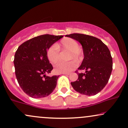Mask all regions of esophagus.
<instances>
[{
  "instance_id": "1",
  "label": "esophagus",
  "mask_w": 128,
  "mask_h": 128,
  "mask_svg": "<svg viewBox=\"0 0 128 128\" xmlns=\"http://www.w3.org/2000/svg\"><path fill=\"white\" fill-rule=\"evenodd\" d=\"M63 74H66V75H69L70 74V73H62Z\"/></svg>"
}]
</instances>
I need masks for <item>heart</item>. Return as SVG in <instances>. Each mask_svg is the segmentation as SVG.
<instances>
[{
    "mask_svg": "<svg viewBox=\"0 0 128 128\" xmlns=\"http://www.w3.org/2000/svg\"><path fill=\"white\" fill-rule=\"evenodd\" d=\"M68 50L67 58L68 60L74 59L78 61L81 59L83 51L79 47L78 42L70 38H66L62 39L60 44L52 45L47 50V57L50 63L55 64L59 60V50ZM76 62L73 60L67 62H59L55 66V70L58 73H68L76 67Z\"/></svg>",
    "mask_w": 128,
    "mask_h": 128,
    "instance_id": "obj_1",
    "label": "heart"
}]
</instances>
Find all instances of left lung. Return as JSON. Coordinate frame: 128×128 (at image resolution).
<instances>
[{
	"instance_id": "obj_1",
	"label": "left lung",
	"mask_w": 128,
	"mask_h": 128,
	"mask_svg": "<svg viewBox=\"0 0 128 128\" xmlns=\"http://www.w3.org/2000/svg\"><path fill=\"white\" fill-rule=\"evenodd\" d=\"M66 36L76 40L83 48L84 58L78 73V79L71 82L72 87L83 95H95L102 90L108 83L113 69V60L108 47L95 37L79 33Z\"/></svg>"
}]
</instances>
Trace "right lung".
<instances>
[{"label": "right lung", "instance_id": "1", "mask_svg": "<svg viewBox=\"0 0 128 128\" xmlns=\"http://www.w3.org/2000/svg\"><path fill=\"white\" fill-rule=\"evenodd\" d=\"M62 36L44 34L25 42L15 52V72L20 86L33 98H44L54 91L59 76H46L53 69L47 57L49 48Z\"/></svg>", "mask_w": 128, "mask_h": 128}]
</instances>
